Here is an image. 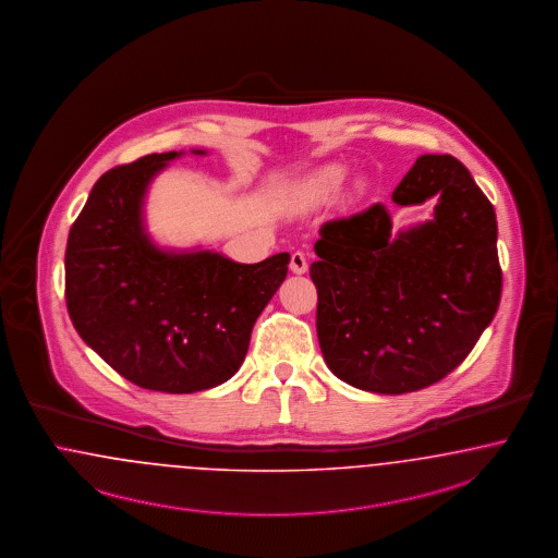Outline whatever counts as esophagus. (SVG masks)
<instances>
[{"label":"esophagus","instance_id":"obj_1","mask_svg":"<svg viewBox=\"0 0 558 558\" xmlns=\"http://www.w3.org/2000/svg\"><path fill=\"white\" fill-rule=\"evenodd\" d=\"M290 271H292V274H299V276L307 271V257H305L301 251H296V253L290 255Z\"/></svg>","mask_w":558,"mask_h":558}]
</instances>
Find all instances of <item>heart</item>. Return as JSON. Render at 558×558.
<instances>
[{"label":"heart","instance_id":"heart-1","mask_svg":"<svg viewBox=\"0 0 558 558\" xmlns=\"http://www.w3.org/2000/svg\"><path fill=\"white\" fill-rule=\"evenodd\" d=\"M347 179V170L338 163H328L324 168H319L317 172H313L310 179L305 180L301 193L303 197L312 203H322V201L332 199L336 193L340 191V186L344 184Z\"/></svg>","mask_w":558,"mask_h":558}]
</instances>
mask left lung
Here are the masks:
<instances>
[{"mask_svg":"<svg viewBox=\"0 0 558 558\" xmlns=\"http://www.w3.org/2000/svg\"><path fill=\"white\" fill-rule=\"evenodd\" d=\"M438 197L434 220L392 236L376 203L319 228L310 268L319 349L336 378L378 395L436 384L463 363L500 303L496 214L452 156H420L397 205Z\"/></svg>","mask_w":558,"mask_h":558,"instance_id":"1","label":"left lung"}]
</instances>
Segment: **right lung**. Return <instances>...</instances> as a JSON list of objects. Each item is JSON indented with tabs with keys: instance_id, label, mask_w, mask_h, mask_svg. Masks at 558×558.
<instances>
[{
	"instance_id": "obj_1",
	"label": "right lung",
	"mask_w": 558,
	"mask_h": 558,
	"mask_svg": "<svg viewBox=\"0 0 558 558\" xmlns=\"http://www.w3.org/2000/svg\"><path fill=\"white\" fill-rule=\"evenodd\" d=\"M179 156L151 154L97 180L70 228L64 266L68 313L90 349L141 388L189 395L239 372L290 255L236 264L214 251L157 246L143 203Z\"/></svg>"
}]
</instances>
